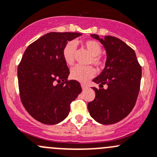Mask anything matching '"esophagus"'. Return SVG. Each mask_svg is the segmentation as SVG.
Listing matches in <instances>:
<instances>
[{
	"label": "esophagus",
	"instance_id": "obj_1",
	"mask_svg": "<svg viewBox=\"0 0 157 157\" xmlns=\"http://www.w3.org/2000/svg\"><path fill=\"white\" fill-rule=\"evenodd\" d=\"M81 86H82V89H83V90H86V89L88 88V87H87V86L84 85V84H82V85H81Z\"/></svg>",
	"mask_w": 157,
	"mask_h": 157
}]
</instances>
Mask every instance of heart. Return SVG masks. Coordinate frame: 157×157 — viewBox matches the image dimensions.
I'll return each mask as SVG.
<instances>
[{
  "label": "heart",
  "instance_id": "1",
  "mask_svg": "<svg viewBox=\"0 0 157 157\" xmlns=\"http://www.w3.org/2000/svg\"><path fill=\"white\" fill-rule=\"evenodd\" d=\"M83 47L91 55L89 59V64H92L99 70H101L106 65V59L101 56L102 47L101 44L93 40H88L83 42ZM77 45L74 41L66 43L62 49V56L67 65H71L74 62ZM95 74L92 66L76 65L71 71V77L74 80L81 83H86L91 79Z\"/></svg>",
  "mask_w": 157,
  "mask_h": 157
}]
</instances>
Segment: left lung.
I'll return each instance as SVG.
<instances>
[{
  "mask_svg": "<svg viewBox=\"0 0 157 157\" xmlns=\"http://www.w3.org/2000/svg\"><path fill=\"white\" fill-rule=\"evenodd\" d=\"M91 36L100 40L107 52L105 69L93 81L100 87L106 84L108 89L93 87L95 98L87 107L95 121L104 125L113 124L128 116L134 108L140 90L141 67L134 49L120 39Z\"/></svg>",
  "mask_w": 157,
  "mask_h": 157,
  "instance_id": "1",
  "label": "left lung"
}]
</instances>
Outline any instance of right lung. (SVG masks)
Segmentation results:
<instances>
[{
    "label": "right lung",
    "instance_id": "right-lung-1",
    "mask_svg": "<svg viewBox=\"0 0 157 157\" xmlns=\"http://www.w3.org/2000/svg\"><path fill=\"white\" fill-rule=\"evenodd\" d=\"M80 35L48 33L27 47L18 65L21 101L28 113L44 124L65 120L71 102L82 91L78 81L67 80L70 71L62 56L66 43Z\"/></svg>",
    "mask_w": 157,
    "mask_h": 157
}]
</instances>
